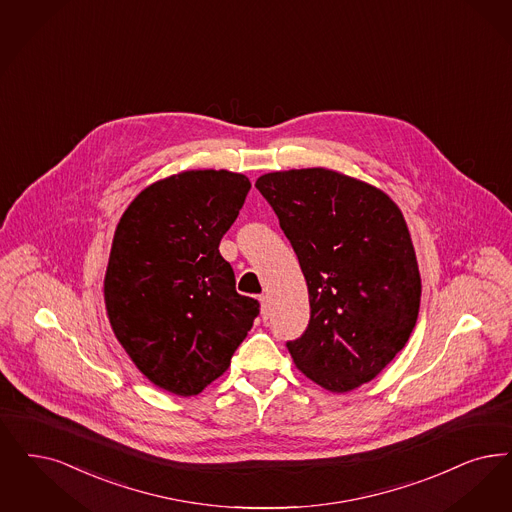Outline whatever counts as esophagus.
<instances>
[{
    "mask_svg": "<svg viewBox=\"0 0 512 512\" xmlns=\"http://www.w3.org/2000/svg\"><path fill=\"white\" fill-rule=\"evenodd\" d=\"M259 301H261V314H263V318H268L270 316V312H272V308H270V297L263 293L261 297H259Z\"/></svg>",
    "mask_w": 512,
    "mask_h": 512,
    "instance_id": "1",
    "label": "esophagus"
}]
</instances>
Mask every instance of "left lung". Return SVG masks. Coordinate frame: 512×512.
Masks as SVG:
<instances>
[{
    "label": "left lung",
    "instance_id": "obj_1",
    "mask_svg": "<svg viewBox=\"0 0 512 512\" xmlns=\"http://www.w3.org/2000/svg\"><path fill=\"white\" fill-rule=\"evenodd\" d=\"M255 186L307 280L310 322L287 343L293 364L331 392L358 389L404 348L419 316L421 276L400 207L326 167L266 173Z\"/></svg>",
    "mask_w": 512,
    "mask_h": 512
}]
</instances>
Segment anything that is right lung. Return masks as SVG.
Wrapping results in <instances>:
<instances>
[{
	"mask_svg": "<svg viewBox=\"0 0 512 512\" xmlns=\"http://www.w3.org/2000/svg\"><path fill=\"white\" fill-rule=\"evenodd\" d=\"M249 188L242 173L183 171L146 186L116 226L106 314L131 362L171 394L221 377L259 314L219 253Z\"/></svg>",
	"mask_w": 512,
	"mask_h": 512,
	"instance_id": "1",
	"label": "right lung"
}]
</instances>
